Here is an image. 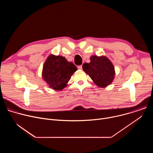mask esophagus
I'll use <instances>...</instances> for the list:
<instances>
[{
    "label": "esophagus",
    "instance_id": "esophagus-1",
    "mask_svg": "<svg viewBox=\"0 0 153 153\" xmlns=\"http://www.w3.org/2000/svg\"><path fill=\"white\" fill-rule=\"evenodd\" d=\"M77 68H78L79 70H82V65H80V66H78Z\"/></svg>",
    "mask_w": 153,
    "mask_h": 153
}]
</instances>
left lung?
I'll use <instances>...</instances> for the list:
<instances>
[{
	"instance_id": "1",
	"label": "left lung",
	"mask_w": 153,
	"mask_h": 153,
	"mask_svg": "<svg viewBox=\"0 0 153 153\" xmlns=\"http://www.w3.org/2000/svg\"><path fill=\"white\" fill-rule=\"evenodd\" d=\"M82 68L94 83L101 88L110 85L114 78V65L106 56H92L90 62L84 63Z\"/></svg>"
}]
</instances>
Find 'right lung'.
<instances>
[{"mask_svg": "<svg viewBox=\"0 0 153 153\" xmlns=\"http://www.w3.org/2000/svg\"><path fill=\"white\" fill-rule=\"evenodd\" d=\"M77 70L75 65L65 57L51 54L43 65L42 78L50 88L60 91L67 86L71 76Z\"/></svg>", "mask_w": 153, "mask_h": 153, "instance_id": "right-lung-1", "label": "right lung"}]
</instances>
